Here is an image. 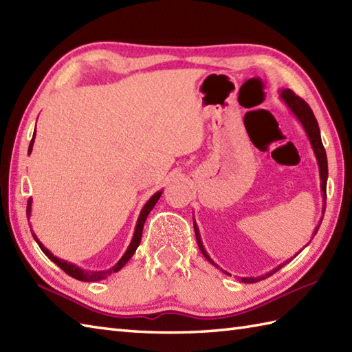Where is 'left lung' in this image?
I'll return each instance as SVG.
<instances>
[{"label":"left lung","instance_id":"1","mask_svg":"<svg viewBox=\"0 0 352 352\" xmlns=\"http://www.w3.org/2000/svg\"><path fill=\"white\" fill-rule=\"evenodd\" d=\"M281 100L286 102V106L292 110V113H294L296 116L298 121L301 122V125L304 126L305 133H307L309 136V140L311 144V148L313 151H315V155H316V160H318V164H319V175H320V190H322V198H324V212H325V199H327V178H328V163H327V153H325V148L322 145V140H320V131H319V125H318V121L315 115H313V111L310 109V106L307 102H305L302 98H300V96L295 95V92H292L290 89H283L281 94ZM322 222V221H320ZM320 227V223L316 227L315 233H313V236H315L318 233V230ZM193 228H195V236H197V242H198V246L201 252H203V256L210 261L212 265L213 260L208 257V254L204 248L203 242H201V236H199V231H198V227L197 223L193 222ZM216 266V265H214ZM284 265H280L278 267H275L274 271L267 272L265 276H269L272 275L274 272L278 271V269H281ZM226 272V271H223ZM228 274V272H226ZM265 276H257V278H241L242 283H257L260 281L261 278H265Z\"/></svg>","mask_w":352,"mask_h":352}]
</instances>
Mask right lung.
Segmentation results:
<instances>
[{"instance_id": "1", "label": "right lung", "mask_w": 352, "mask_h": 352, "mask_svg": "<svg viewBox=\"0 0 352 352\" xmlns=\"http://www.w3.org/2000/svg\"><path fill=\"white\" fill-rule=\"evenodd\" d=\"M33 144H34V134H33L32 142H30L28 155L32 154ZM160 197H162V192H157V193H154V195H153L151 198L148 199V203L144 206V208H142V212H140V214H139V219H138V223H136V230H134V234H133L131 243L129 245V248H126V251L124 252V256H122L121 258H119L118 263H116L115 266H111L110 269H106V271H86V269H81V267H78L77 265L68 263V261H65V260H62V258H57V257L54 256V254H51L47 248H45V246L39 242V239L36 237L34 233H33V237H34V241L37 242V245H39V248L43 251L45 256H47L51 261H54V263H56L58 267L63 269V271H65L66 274H68V275H71L72 278L80 280V281H100V280L107 278V276L111 275L113 272H118L119 269H122V267L125 266L126 261H129V260L133 257V254L136 252L138 246H139V243H140L142 230H144V223H145V221H146V216L149 214V212L153 210L155 203H157V201H159ZM30 213H32V198H30L28 203H27V216H28V218H30Z\"/></svg>"}]
</instances>
